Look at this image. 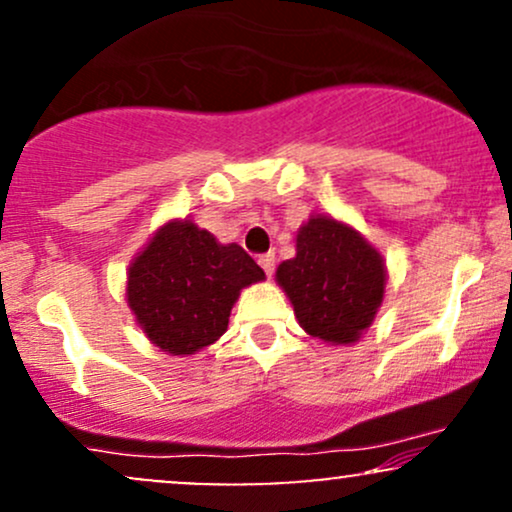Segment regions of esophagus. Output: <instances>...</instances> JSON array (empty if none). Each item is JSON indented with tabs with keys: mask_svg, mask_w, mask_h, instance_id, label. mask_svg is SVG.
<instances>
[{
	"mask_svg": "<svg viewBox=\"0 0 512 512\" xmlns=\"http://www.w3.org/2000/svg\"><path fill=\"white\" fill-rule=\"evenodd\" d=\"M260 267L264 269V274L267 276H272V272H274V252H267V255H260Z\"/></svg>",
	"mask_w": 512,
	"mask_h": 512,
	"instance_id": "34e87169",
	"label": "esophagus"
}]
</instances>
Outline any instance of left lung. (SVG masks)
I'll list each match as a JSON object with an SVG mask.
<instances>
[{"label": "left lung", "instance_id": "left-lung-1", "mask_svg": "<svg viewBox=\"0 0 512 512\" xmlns=\"http://www.w3.org/2000/svg\"><path fill=\"white\" fill-rule=\"evenodd\" d=\"M385 281L383 255L325 214L298 228L296 257L276 269V284L289 296L298 325L327 344L358 342L383 303Z\"/></svg>", "mask_w": 512, "mask_h": 512}]
</instances>
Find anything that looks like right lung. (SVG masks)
<instances>
[{"label":"right lung","mask_w":512,"mask_h":512,"mask_svg":"<svg viewBox=\"0 0 512 512\" xmlns=\"http://www.w3.org/2000/svg\"><path fill=\"white\" fill-rule=\"evenodd\" d=\"M262 279L240 245L187 219L168 221L129 264L127 303L151 344L187 356L226 332L240 291Z\"/></svg>","instance_id":"add662e5"}]
</instances>
